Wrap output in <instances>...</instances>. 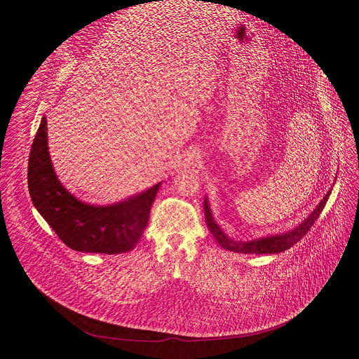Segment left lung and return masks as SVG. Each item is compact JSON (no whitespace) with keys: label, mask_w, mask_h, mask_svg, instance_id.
Masks as SVG:
<instances>
[{"label":"left lung","mask_w":359,"mask_h":359,"mask_svg":"<svg viewBox=\"0 0 359 359\" xmlns=\"http://www.w3.org/2000/svg\"><path fill=\"white\" fill-rule=\"evenodd\" d=\"M329 195H330V191L323 198V201L317 205V208L313 211V214L309 215V218L304 222H301L298 227L294 229L292 231L285 233V234H279V236L259 238V240H253V241H236V240H231L225 236L222 233V230L215 224V221L211 215L208 202H206V198L203 201V211H205L206 225H208L210 231L212 233V236L215 237L219 246L224 248L225 250H231V252H237V253H256V255L272 253L273 255V253H279V252H285L287 249L294 246L297 241H299L307 234V231L311 229V225L316 222L318 215L322 214L325 205L329 199Z\"/></svg>","instance_id":"obj_1"}]
</instances>
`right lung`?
I'll use <instances>...</instances> for the list:
<instances>
[{
	"label": "right lung",
	"mask_w": 359,
	"mask_h": 359,
	"mask_svg": "<svg viewBox=\"0 0 359 359\" xmlns=\"http://www.w3.org/2000/svg\"><path fill=\"white\" fill-rule=\"evenodd\" d=\"M46 130L43 116L30 148L27 167L29 192L36 210L72 250L118 255L134 249L147 227L161 183L116 205L83 203L56 179L48 153Z\"/></svg>",
	"instance_id": "1"
}]
</instances>
